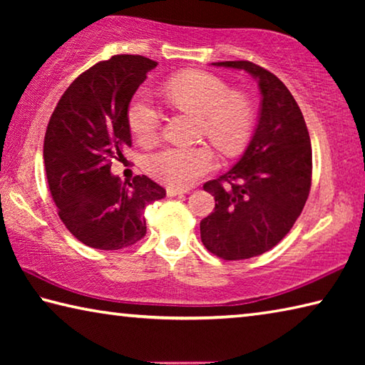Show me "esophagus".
Returning <instances> with one entry per match:
<instances>
[{
    "label": "esophagus",
    "instance_id": "34e87169",
    "mask_svg": "<svg viewBox=\"0 0 365 365\" xmlns=\"http://www.w3.org/2000/svg\"><path fill=\"white\" fill-rule=\"evenodd\" d=\"M187 193H190L188 190L172 188V187H169V188H168V196H170V197H174V196H180V195H187Z\"/></svg>",
    "mask_w": 365,
    "mask_h": 365
}]
</instances>
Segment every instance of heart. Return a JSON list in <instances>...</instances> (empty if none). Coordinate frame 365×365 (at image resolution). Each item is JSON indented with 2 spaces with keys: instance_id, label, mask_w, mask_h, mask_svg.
I'll use <instances>...</instances> for the list:
<instances>
[{
  "instance_id": "heart-1",
  "label": "heart",
  "mask_w": 365,
  "mask_h": 365,
  "mask_svg": "<svg viewBox=\"0 0 365 365\" xmlns=\"http://www.w3.org/2000/svg\"><path fill=\"white\" fill-rule=\"evenodd\" d=\"M165 96L175 108L201 115V133L220 153L233 156L243 150L255 125V108L242 93H232L224 80L206 72H188L170 78L164 86ZM132 133L141 143L156 140L160 113L145 91L132 98L127 110ZM146 170L159 182L185 188L215 168L214 153L207 146H169L150 154Z\"/></svg>"
}]
</instances>
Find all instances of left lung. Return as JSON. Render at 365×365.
I'll return each mask as SVG.
<instances>
[{
    "instance_id": "1",
    "label": "left lung",
    "mask_w": 365,
    "mask_h": 365,
    "mask_svg": "<svg viewBox=\"0 0 365 365\" xmlns=\"http://www.w3.org/2000/svg\"><path fill=\"white\" fill-rule=\"evenodd\" d=\"M212 66L246 71L262 96L242 159L202 187L215 200L200 224L202 245L225 261H242L272 250L292 230L311 190L312 148L298 103L279 77L250 61Z\"/></svg>"
}]
</instances>
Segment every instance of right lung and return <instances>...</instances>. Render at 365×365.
<instances>
[{
  "mask_svg": "<svg viewBox=\"0 0 365 365\" xmlns=\"http://www.w3.org/2000/svg\"><path fill=\"white\" fill-rule=\"evenodd\" d=\"M156 61L117 54L71 83L49 119L43 158L58 214L73 237L96 250H122L146 233L145 209L165 190L146 175L128 187L110 174L132 146L128 104Z\"/></svg>",
  "mask_w": 365,
  "mask_h": 365,
  "instance_id": "1",
  "label": "right lung"
}]
</instances>
